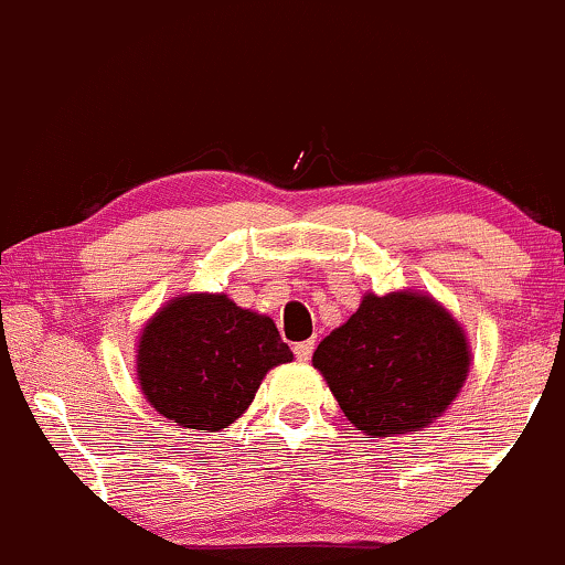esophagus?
Returning <instances> with one entry per match:
<instances>
[{"label":"esophagus","mask_w":565,"mask_h":565,"mask_svg":"<svg viewBox=\"0 0 565 565\" xmlns=\"http://www.w3.org/2000/svg\"><path fill=\"white\" fill-rule=\"evenodd\" d=\"M294 351H296L298 360H301V362H309V360H311V354H315V341H301V343H296Z\"/></svg>","instance_id":"34e87169"}]
</instances>
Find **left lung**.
<instances>
[{
	"instance_id": "left-lung-1",
	"label": "left lung",
	"mask_w": 565,
	"mask_h": 565,
	"mask_svg": "<svg viewBox=\"0 0 565 565\" xmlns=\"http://www.w3.org/2000/svg\"><path fill=\"white\" fill-rule=\"evenodd\" d=\"M470 341L430 294H364L360 309L324 335L320 370L351 426L367 439L430 426L457 399L470 370Z\"/></svg>"
}]
</instances>
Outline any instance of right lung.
<instances>
[{"instance_id":"obj_1","label":"right lung","mask_w":565,"mask_h":565,"mask_svg":"<svg viewBox=\"0 0 565 565\" xmlns=\"http://www.w3.org/2000/svg\"><path fill=\"white\" fill-rule=\"evenodd\" d=\"M294 362L271 317L224 294H182L139 330L137 383L158 415L201 434L227 428L271 367Z\"/></svg>"}]
</instances>
